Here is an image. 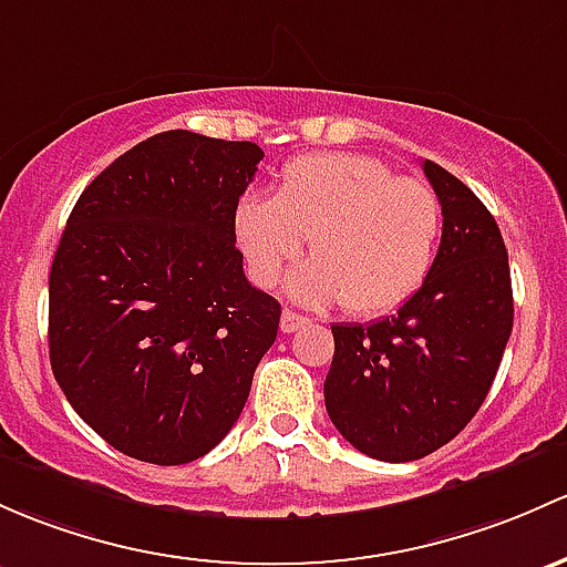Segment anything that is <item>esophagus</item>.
<instances>
[{"instance_id": "obj_1", "label": "esophagus", "mask_w": 567, "mask_h": 567, "mask_svg": "<svg viewBox=\"0 0 567 567\" xmlns=\"http://www.w3.org/2000/svg\"><path fill=\"white\" fill-rule=\"evenodd\" d=\"M307 323H309V320L303 318V315L293 312V309H285L282 320H279V329H282L285 333H293V331L303 329V326H307Z\"/></svg>"}]
</instances>
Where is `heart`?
<instances>
[{
    "instance_id": "b5f03b06",
    "label": "heart",
    "mask_w": 567,
    "mask_h": 567,
    "mask_svg": "<svg viewBox=\"0 0 567 567\" xmlns=\"http://www.w3.org/2000/svg\"><path fill=\"white\" fill-rule=\"evenodd\" d=\"M443 228L437 193L367 154H303L279 174L277 195L236 206V238L260 285H277L309 238L315 260L290 279L309 307L342 301L355 315L402 307L424 285Z\"/></svg>"
}]
</instances>
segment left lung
Returning a JSON list of instances; mask_svg holds the SVG:
<instances>
[{"instance_id": "8db88e82", "label": "left lung", "mask_w": 567, "mask_h": 567, "mask_svg": "<svg viewBox=\"0 0 567 567\" xmlns=\"http://www.w3.org/2000/svg\"><path fill=\"white\" fill-rule=\"evenodd\" d=\"M443 206L432 271L396 315L339 323L326 374L331 424L361 454L413 462L443 449L473 421L514 329L505 241L478 195L426 159Z\"/></svg>"}]
</instances>
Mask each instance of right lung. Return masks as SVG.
<instances>
[{
	"instance_id": "obj_1",
	"label": "right lung",
	"mask_w": 567,
	"mask_h": 567,
	"mask_svg": "<svg viewBox=\"0 0 567 567\" xmlns=\"http://www.w3.org/2000/svg\"><path fill=\"white\" fill-rule=\"evenodd\" d=\"M260 146L168 130L113 159L70 212L48 277V350L75 413L122 454L200 458L236 424L279 329L236 206Z\"/></svg>"
}]
</instances>
